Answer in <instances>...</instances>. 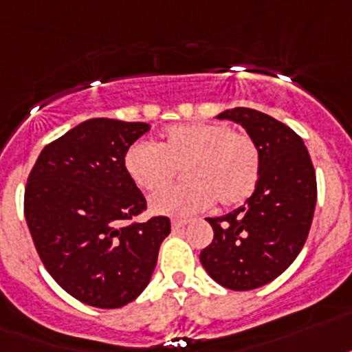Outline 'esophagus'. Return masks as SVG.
<instances>
[{"mask_svg":"<svg viewBox=\"0 0 352 352\" xmlns=\"http://www.w3.org/2000/svg\"><path fill=\"white\" fill-rule=\"evenodd\" d=\"M188 219H173V221H171V230L173 231H179L181 230V228H184L186 224H188Z\"/></svg>","mask_w":352,"mask_h":352,"instance_id":"1","label":"esophagus"}]
</instances>
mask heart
Instances as JSON below:
<instances>
[{
    "mask_svg": "<svg viewBox=\"0 0 352 352\" xmlns=\"http://www.w3.org/2000/svg\"><path fill=\"white\" fill-rule=\"evenodd\" d=\"M124 171L146 193L161 191L181 170L184 184L151 199L161 215H191L210 208L244 202L260 177V153L255 141L226 122H188L164 130L159 144L135 142L124 153Z\"/></svg>",
    "mask_w": 352,
    "mask_h": 352,
    "instance_id": "heart-1",
    "label": "heart"
}]
</instances>
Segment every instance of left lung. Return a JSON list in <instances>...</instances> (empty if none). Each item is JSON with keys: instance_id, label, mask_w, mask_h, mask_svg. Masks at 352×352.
I'll use <instances>...</instances> for the list:
<instances>
[{"instance_id": "1", "label": "left lung", "mask_w": 352, "mask_h": 352, "mask_svg": "<svg viewBox=\"0 0 352 352\" xmlns=\"http://www.w3.org/2000/svg\"><path fill=\"white\" fill-rule=\"evenodd\" d=\"M241 124L260 153L253 195L228 215L206 219L213 242L201 264L222 287L250 291L270 284L298 256L316 206V175L304 141L284 122L251 108L217 116Z\"/></svg>"}]
</instances>
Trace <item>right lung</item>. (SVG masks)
Returning <instances> with one entry per match:
<instances>
[{
    "label": "right lung",
    "instance_id": "add662e5",
    "mask_svg": "<svg viewBox=\"0 0 352 352\" xmlns=\"http://www.w3.org/2000/svg\"><path fill=\"white\" fill-rule=\"evenodd\" d=\"M146 122L97 117L37 157L25 190V219L37 255L57 284L101 309L130 304L150 284L170 219L128 222L146 199L124 171V153Z\"/></svg>",
    "mask_w": 352,
    "mask_h": 352
}]
</instances>
